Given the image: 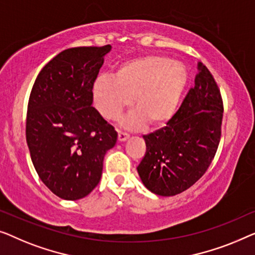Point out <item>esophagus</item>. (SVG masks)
<instances>
[{"instance_id":"1","label":"esophagus","mask_w":255,"mask_h":255,"mask_svg":"<svg viewBox=\"0 0 255 255\" xmlns=\"http://www.w3.org/2000/svg\"><path fill=\"white\" fill-rule=\"evenodd\" d=\"M118 138H119L120 142H125V141H127V139L129 138V135L127 134V132L119 131V134H118Z\"/></svg>"}]
</instances>
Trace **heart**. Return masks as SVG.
<instances>
[{
	"mask_svg": "<svg viewBox=\"0 0 255 255\" xmlns=\"http://www.w3.org/2000/svg\"><path fill=\"white\" fill-rule=\"evenodd\" d=\"M187 83V69L181 63L164 55L138 56L121 64L114 76L97 77L92 102L109 120L118 119L131 102L135 111L125 118V126L136 128L148 123L158 127L173 118Z\"/></svg>",
	"mask_w": 255,
	"mask_h": 255,
	"instance_id": "heart-1",
	"label": "heart"
}]
</instances>
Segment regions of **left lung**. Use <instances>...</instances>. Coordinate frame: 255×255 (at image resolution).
<instances>
[{
    "label": "left lung",
    "instance_id": "left-lung-1",
    "mask_svg": "<svg viewBox=\"0 0 255 255\" xmlns=\"http://www.w3.org/2000/svg\"><path fill=\"white\" fill-rule=\"evenodd\" d=\"M223 104L213 75L198 63L195 85L166 126L144 135L146 151L137 166L142 184L160 196L194 185L209 167L221 138Z\"/></svg>",
    "mask_w": 255,
    "mask_h": 255
}]
</instances>
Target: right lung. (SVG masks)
<instances>
[{
    "label": "right lung",
    "instance_id": "right-lung-1",
    "mask_svg": "<svg viewBox=\"0 0 255 255\" xmlns=\"http://www.w3.org/2000/svg\"><path fill=\"white\" fill-rule=\"evenodd\" d=\"M112 46L73 47L39 73L27 105L26 142L41 181L63 200L98 185L118 132L92 107L91 88Z\"/></svg>",
    "mask_w": 255,
    "mask_h": 255
}]
</instances>
